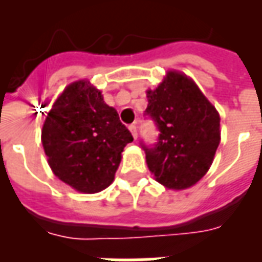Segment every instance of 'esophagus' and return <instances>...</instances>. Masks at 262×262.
Listing matches in <instances>:
<instances>
[{
    "mask_svg": "<svg viewBox=\"0 0 262 262\" xmlns=\"http://www.w3.org/2000/svg\"><path fill=\"white\" fill-rule=\"evenodd\" d=\"M129 130H130L133 139H137V126H136V125H130V126H129Z\"/></svg>",
    "mask_w": 262,
    "mask_h": 262,
    "instance_id": "esophagus-1",
    "label": "esophagus"
}]
</instances>
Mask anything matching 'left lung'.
I'll use <instances>...</instances> for the list:
<instances>
[{"instance_id":"left-lung-1","label":"left lung","mask_w":262,"mask_h":262,"mask_svg":"<svg viewBox=\"0 0 262 262\" xmlns=\"http://www.w3.org/2000/svg\"><path fill=\"white\" fill-rule=\"evenodd\" d=\"M145 115L160 132L145 151L149 171L163 186H193L211 167L220 143V117L195 83L179 72H167L156 90L147 91Z\"/></svg>"}]
</instances>
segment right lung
<instances>
[{
    "label": "right lung",
    "instance_id": "obj_1",
    "mask_svg": "<svg viewBox=\"0 0 262 262\" xmlns=\"http://www.w3.org/2000/svg\"><path fill=\"white\" fill-rule=\"evenodd\" d=\"M133 136L85 80L68 85L49 111L42 144L51 170L81 193L110 186L121 154Z\"/></svg>",
    "mask_w": 262,
    "mask_h": 262
}]
</instances>
